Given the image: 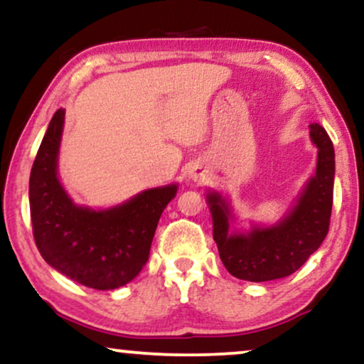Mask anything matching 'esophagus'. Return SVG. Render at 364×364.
Returning a JSON list of instances; mask_svg holds the SVG:
<instances>
[{
  "mask_svg": "<svg viewBox=\"0 0 364 364\" xmlns=\"http://www.w3.org/2000/svg\"><path fill=\"white\" fill-rule=\"evenodd\" d=\"M203 171H201L200 168H195V169H191V179H195V181H201V179H203Z\"/></svg>",
  "mask_w": 364,
  "mask_h": 364,
  "instance_id": "34e87169",
  "label": "esophagus"
}]
</instances>
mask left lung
Listing matches in <instances>:
<instances>
[{"label":"left lung","instance_id":"8db88e82","mask_svg":"<svg viewBox=\"0 0 364 364\" xmlns=\"http://www.w3.org/2000/svg\"><path fill=\"white\" fill-rule=\"evenodd\" d=\"M311 139L317 148L316 174L306 183L297 203L272 227H252L250 232H230L233 218L228 201L208 193L213 238L220 259L233 277L267 282L287 277L301 269L328 235L334 186V148L328 132L311 124Z\"/></svg>","mask_w":364,"mask_h":364}]
</instances>
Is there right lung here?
<instances>
[{"label": "right lung", "instance_id": "obj_1", "mask_svg": "<svg viewBox=\"0 0 364 364\" xmlns=\"http://www.w3.org/2000/svg\"><path fill=\"white\" fill-rule=\"evenodd\" d=\"M65 110L48 124L30 174V211L38 252L48 265L85 287L110 291L131 282L149 259L151 243L178 185L153 188L109 210L79 206L58 179Z\"/></svg>", "mask_w": 364, "mask_h": 364}]
</instances>
